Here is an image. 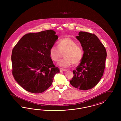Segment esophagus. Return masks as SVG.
Returning <instances> with one entry per match:
<instances>
[{
    "instance_id": "esophagus-1",
    "label": "esophagus",
    "mask_w": 121,
    "mask_h": 121,
    "mask_svg": "<svg viewBox=\"0 0 121 121\" xmlns=\"http://www.w3.org/2000/svg\"><path fill=\"white\" fill-rule=\"evenodd\" d=\"M67 71L66 69H62V68H60V72H64V71Z\"/></svg>"
}]
</instances>
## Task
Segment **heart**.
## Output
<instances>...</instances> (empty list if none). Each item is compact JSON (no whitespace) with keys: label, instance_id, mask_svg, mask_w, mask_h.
<instances>
[{"label":"heart","instance_id":"heart-1","mask_svg":"<svg viewBox=\"0 0 121 121\" xmlns=\"http://www.w3.org/2000/svg\"><path fill=\"white\" fill-rule=\"evenodd\" d=\"M58 47L52 46L49 50V54L52 61L58 62L62 53H64V58L58 63L59 66L67 68L71 66L73 63L77 65L80 63L83 52L82 48L77 45L75 41L69 38L61 39L58 42Z\"/></svg>","mask_w":121,"mask_h":121}]
</instances>
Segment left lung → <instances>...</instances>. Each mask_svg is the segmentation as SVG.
Returning <instances> with one entry per match:
<instances>
[{"label":"left lung","instance_id":"obj_1","mask_svg":"<svg viewBox=\"0 0 121 121\" xmlns=\"http://www.w3.org/2000/svg\"><path fill=\"white\" fill-rule=\"evenodd\" d=\"M76 39L84 51L80 64L73 70L74 76L70 81L75 88L87 90L95 86L102 78L105 69L106 50L95 35L80 32Z\"/></svg>","mask_w":121,"mask_h":121}]
</instances>
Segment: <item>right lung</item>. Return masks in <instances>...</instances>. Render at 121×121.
I'll return each instance as SVG.
<instances>
[{
    "instance_id": "obj_1",
    "label": "right lung",
    "mask_w": 121,
    "mask_h": 121,
    "mask_svg": "<svg viewBox=\"0 0 121 121\" xmlns=\"http://www.w3.org/2000/svg\"><path fill=\"white\" fill-rule=\"evenodd\" d=\"M53 30L24 35L12 52V73L14 79L27 91L44 92L60 72L50 57L49 50L58 39Z\"/></svg>"
}]
</instances>
